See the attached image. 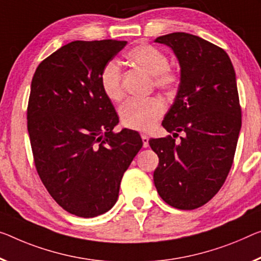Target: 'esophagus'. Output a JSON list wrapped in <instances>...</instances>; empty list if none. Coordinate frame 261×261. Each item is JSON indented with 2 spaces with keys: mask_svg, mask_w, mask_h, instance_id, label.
Masks as SVG:
<instances>
[{
  "mask_svg": "<svg viewBox=\"0 0 261 261\" xmlns=\"http://www.w3.org/2000/svg\"><path fill=\"white\" fill-rule=\"evenodd\" d=\"M141 139H142V142H143V147L147 148L148 146H149V136H148L147 134H141Z\"/></svg>",
  "mask_w": 261,
  "mask_h": 261,
  "instance_id": "esophagus-1",
  "label": "esophagus"
}]
</instances>
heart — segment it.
I'll use <instances>...</instances> for the list:
<instances>
[{
  "instance_id": "1",
  "label": "heart",
  "mask_w": 261,
  "mask_h": 261,
  "mask_svg": "<svg viewBox=\"0 0 261 261\" xmlns=\"http://www.w3.org/2000/svg\"><path fill=\"white\" fill-rule=\"evenodd\" d=\"M126 58L132 65L153 75L154 85L162 91L175 89L178 75L169 66L168 57L158 47L140 44L127 52ZM100 86L106 97L112 101L123 98L121 70L117 63L111 61L100 72ZM164 113V105L158 98L147 100L130 99L120 110V120L127 128L135 130H149Z\"/></svg>"
}]
</instances>
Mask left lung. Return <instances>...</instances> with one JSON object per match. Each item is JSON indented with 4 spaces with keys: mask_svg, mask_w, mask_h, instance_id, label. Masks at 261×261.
<instances>
[{
    "mask_svg": "<svg viewBox=\"0 0 261 261\" xmlns=\"http://www.w3.org/2000/svg\"><path fill=\"white\" fill-rule=\"evenodd\" d=\"M181 67L174 102L162 121L172 136L150 139L159 156L154 184L169 205L192 210L204 205L225 182L242 127L236 72L223 49L186 33L160 36Z\"/></svg>",
    "mask_w": 261,
    "mask_h": 261,
    "instance_id": "1",
    "label": "left lung"
}]
</instances>
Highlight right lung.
<instances>
[{
    "label": "right lung",
    "instance_id": "1",
    "mask_svg": "<svg viewBox=\"0 0 261 261\" xmlns=\"http://www.w3.org/2000/svg\"><path fill=\"white\" fill-rule=\"evenodd\" d=\"M127 42L74 41L39 64L28 105L35 166L64 210L97 217L111 210L120 182L142 148L138 132L113 133L119 117L100 86V72Z\"/></svg>",
    "mask_w": 261,
    "mask_h": 261
}]
</instances>
